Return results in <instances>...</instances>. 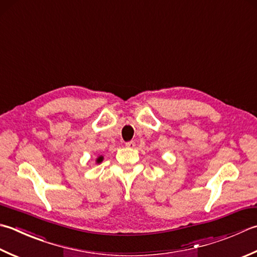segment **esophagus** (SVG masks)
I'll return each instance as SVG.
<instances>
[{
	"label": "esophagus",
	"mask_w": 257,
	"mask_h": 257,
	"mask_svg": "<svg viewBox=\"0 0 257 257\" xmlns=\"http://www.w3.org/2000/svg\"><path fill=\"white\" fill-rule=\"evenodd\" d=\"M136 146V143L135 142H128V143H125V147H128V148H134Z\"/></svg>",
	"instance_id": "obj_1"
}]
</instances>
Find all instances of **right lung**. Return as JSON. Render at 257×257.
Masks as SVG:
<instances>
[{
  "mask_svg": "<svg viewBox=\"0 0 257 257\" xmlns=\"http://www.w3.org/2000/svg\"><path fill=\"white\" fill-rule=\"evenodd\" d=\"M102 160H103V157H102V156H99V157L97 158V163H98V164H99V163H101Z\"/></svg>",
  "mask_w": 257,
  "mask_h": 257,
  "instance_id": "add662e5",
  "label": "right lung"
}]
</instances>
